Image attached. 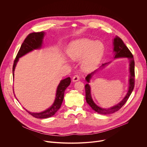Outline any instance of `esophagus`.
Instances as JSON below:
<instances>
[{
	"mask_svg": "<svg viewBox=\"0 0 147 147\" xmlns=\"http://www.w3.org/2000/svg\"><path fill=\"white\" fill-rule=\"evenodd\" d=\"M79 80H80V77H79L78 75H75V76L73 77V78H72V81H73V82L77 81H78Z\"/></svg>",
	"mask_w": 147,
	"mask_h": 147,
	"instance_id": "34e87169",
	"label": "esophagus"
}]
</instances>
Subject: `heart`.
Segmentation results:
<instances>
[{
  "instance_id": "obj_1",
  "label": "heart",
  "mask_w": 147,
  "mask_h": 147,
  "mask_svg": "<svg viewBox=\"0 0 147 147\" xmlns=\"http://www.w3.org/2000/svg\"><path fill=\"white\" fill-rule=\"evenodd\" d=\"M105 51L101 41H95L87 38H81L73 41L69 45L67 53L74 60L81 59V66L84 70H93L99 63Z\"/></svg>"
}]
</instances>
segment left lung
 I'll return each instance as SVG.
<instances>
[{
	"label": "left lung",
	"instance_id": "obj_1",
	"mask_svg": "<svg viewBox=\"0 0 147 147\" xmlns=\"http://www.w3.org/2000/svg\"><path fill=\"white\" fill-rule=\"evenodd\" d=\"M113 52H115V58L119 57H127L130 61V78H129V87L127 94L123 98V99L119 102L116 105L113 106L112 108L108 109H104L102 108L94 103L93 101L91 95V88L88 84L85 86V90H86V99L87 102L88 103L89 105L91 107V108L95 111L96 112L102 114V115H108L113 113L117 111H118L123 105L125 103L130 97L131 92L133 91L134 87V83H135V72H134V60L133 58V55L131 52L130 51L129 48L125 46L124 44L122 39L119 36H116L113 40ZM108 63L102 64V67H104ZM96 71H94V72L89 74L86 77V80L88 82H90V79L92 76Z\"/></svg>",
	"mask_w": 147,
	"mask_h": 147
}]
</instances>
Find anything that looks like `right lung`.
Returning a JSON list of instances; mask_svg holds the SVG:
<instances>
[{"label": "right lung", "mask_w": 147, "mask_h": 147, "mask_svg": "<svg viewBox=\"0 0 147 147\" xmlns=\"http://www.w3.org/2000/svg\"><path fill=\"white\" fill-rule=\"evenodd\" d=\"M44 34L45 32H32L28 35V36L26 37L22 46H21L14 61V64L13 66V77L15 67L19 58L34 49L40 48L42 44ZM70 82L71 79L70 77H67L64 80H61L57 88L55 102L47 110L40 113H31L29 111H27V110L26 111L31 116L37 119H46L53 116L60 108L63 102V100L65 91L67 87L70 85Z\"/></svg>", "instance_id": "obj_1"}]
</instances>
